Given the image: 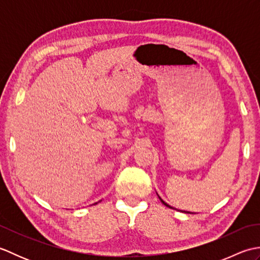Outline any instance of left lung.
Instances as JSON below:
<instances>
[{"instance_id": "left-lung-1", "label": "left lung", "mask_w": 260, "mask_h": 260, "mask_svg": "<svg viewBox=\"0 0 260 260\" xmlns=\"http://www.w3.org/2000/svg\"><path fill=\"white\" fill-rule=\"evenodd\" d=\"M158 198H159V197H158ZM159 200H161V201L163 202V204H164V206H167V207H169V208H172V207H171V206H169V204H168V203H165V202H164V201L162 200V199H161V198H159Z\"/></svg>"}]
</instances>
